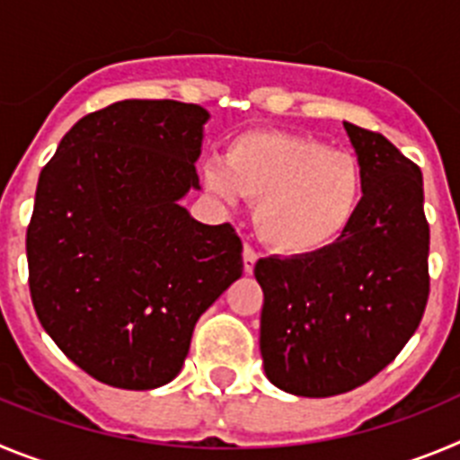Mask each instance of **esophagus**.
<instances>
[{"mask_svg":"<svg viewBox=\"0 0 460 460\" xmlns=\"http://www.w3.org/2000/svg\"><path fill=\"white\" fill-rule=\"evenodd\" d=\"M256 259H259V254H256V252L252 250L250 245H245V247H243V268H245V272H247V275H252V272H254Z\"/></svg>","mask_w":460,"mask_h":460,"instance_id":"1","label":"esophagus"}]
</instances>
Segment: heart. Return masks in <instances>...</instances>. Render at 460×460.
Wrapping results in <instances>:
<instances>
[{"instance_id": "heart-1", "label": "heart", "mask_w": 460, "mask_h": 460, "mask_svg": "<svg viewBox=\"0 0 460 460\" xmlns=\"http://www.w3.org/2000/svg\"><path fill=\"white\" fill-rule=\"evenodd\" d=\"M204 181L231 204L240 197L256 201V234L287 256L334 245L367 194L358 155L284 130H250L231 139L225 160L204 164Z\"/></svg>"}]
</instances>
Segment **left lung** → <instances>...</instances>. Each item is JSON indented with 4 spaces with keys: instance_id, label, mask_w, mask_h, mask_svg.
Returning a JSON list of instances; mask_svg holds the SVG:
<instances>
[{
    "instance_id": "left-lung-1",
    "label": "left lung",
    "mask_w": 460,
    "mask_h": 460,
    "mask_svg": "<svg viewBox=\"0 0 460 460\" xmlns=\"http://www.w3.org/2000/svg\"><path fill=\"white\" fill-rule=\"evenodd\" d=\"M367 194L350 229L307 256H268L261 358L268 380L296 396L350 392L383 371L415 334L429 300V222L415 163L343 121Z\"/></svg>"
}]
</instances>
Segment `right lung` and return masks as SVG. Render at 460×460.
<instances>
[{
  "mask_svg": "<svg viewBox=\"0 0 460 460\" xmlns=\"http://www.w3.org/2000/svg\"><path fill=\"white\" fill-rule=\"evenodd\" d=\"M210 119L179 101L91 111L43 167L27 229L36 316L66 358L101 383L155 390L179 376L201 314L243 275L229 222L179 204Z\"/></svg>",
  "mask_w": 460,
  "mask_h": 460,
  "instance_id": "obj_1",
  "label": "right lung"
}]
</instances>
